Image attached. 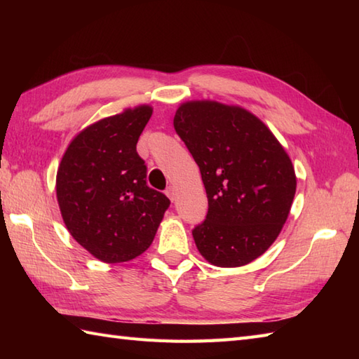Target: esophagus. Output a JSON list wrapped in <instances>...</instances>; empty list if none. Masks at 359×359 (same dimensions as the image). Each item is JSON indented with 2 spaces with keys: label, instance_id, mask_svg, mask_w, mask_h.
<instances>
[{
  "label": "esophagus",
  "instance_id": "34e87169",
  "mask_svg": "<svg viewBox=\"0 0 359 359\" xmlns=\"http://www.w3.org/2000/svg\"><path fill=\"white\" fill-rule=\"evenodd\" d=\"M166 196L170 197L171 202H174L175 201V188L174 187H168L166 188Z\"/></svg>",
  "mask_w": 359,
  "mask_h": 359
}]
</instances>
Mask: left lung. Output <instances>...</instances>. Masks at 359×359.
I'll return each mask as SVG.
<instances>
[{"label": "left lung", "mask_w": 359, "mask_h": 359, "mask_svg": "<svg viewBox=\"0 0 359 359\" xmlns=\"http://www.w3.org/2000/svg\"><path fill=\"white\" fill-rule=\"evenodd\" d=\"M174 128L208 197L207 219L193 230L199 253L226 269L262 256L287 222L296 193L284 147L253 112L216 100L180 103Z\"/></svg>", "instance_id": "8db88e82"}]
</instances>
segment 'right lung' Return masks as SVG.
I'll return each mask as SVG.
<instances>
[{"mask_svg":"<svg viewBox=\"0 0 359 359\" xmlns=\"http://www.w3.org/2000/svg\"><path fill=\"white\" fill-rule=\"evenodd\" d=\"M152 116L139 104L86 126L67 144L55 189L72 238L106 264L128 262L154 241L170 199L147 185L135 144Z\"/></svg>","mask_w":359,"mask_h":359,"instance_id":"add662e5","label":"right lung"}]
</instances>
